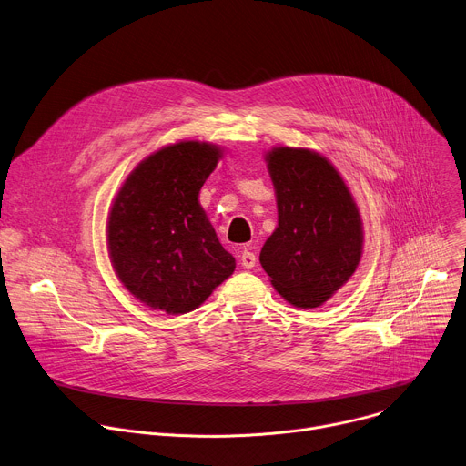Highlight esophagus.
Instances as JSON below:
<instances>
[{
  "instance_id": "obj_1",
  "label": "esophagus",
  "mask_w": 466,
  "mask_h": 466,
  "mask_svg": "<svg viewBox=\"0 0 466 466\" xmlns=\"http://www.w3.org/2000/svg\"><path fill=\"white\" fill-rule=\"evenodd\" d=\"M255 262H257L255 253L249 251V249H244L242 255H240V264H242L246 269H251V268L255 266Z\"/></svg>"
}]
</instances>
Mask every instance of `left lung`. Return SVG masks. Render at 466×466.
<instances>
[{
  "instance_id": "obj_1",
  "label": "left lung",
  "mask_w": 466,
  "mask_h": 466,
  "mask_svg": "<svg viewBox=\"0 0 466 466\" xmlns=\"http://www.w3.org/2000/svg\"><path fill=\"white\" fill-rule=\"evenodd\" d=\"M266 159L279 222L260 249V264L289 303L316 309L349 281L360 262V213L323 156L279 147Z\"/></svg>"
}]
</instances>
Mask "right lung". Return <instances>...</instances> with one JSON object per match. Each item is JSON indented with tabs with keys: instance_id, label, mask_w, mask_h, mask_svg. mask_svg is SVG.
<instances>
[{
	"instance_id": "right-lung-1",
	"label": "right lung",
	"mask_w": 466,
	"mask_h": 466,
	"mask_svg": "<svg viewBox=\"0 0 466 466\" xmlns=\"http://www.w3.org/2000/svg\"><path fill=\"white\" fill-rule=\"evenodd\" d=\"M218 157L209 143L165 147L136 167L114 202L112 264L130 294L152 309L191 312L235 269L198 204Z\"/></svg>"
}]
</instances>
